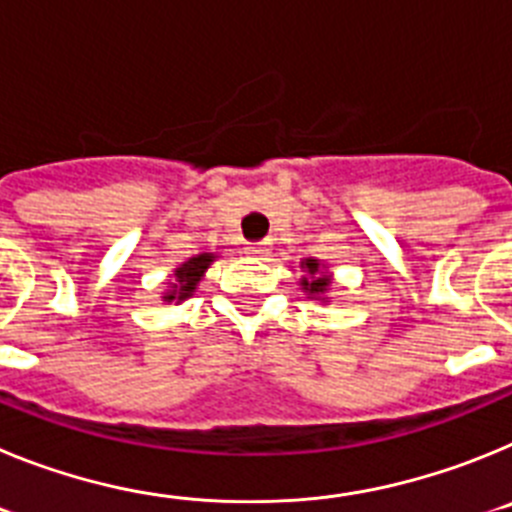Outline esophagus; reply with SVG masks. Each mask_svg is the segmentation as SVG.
Returning <instances> with one entry per match:
<instances>
[{
  "mask_svg": "<svg viewBox=\"0 0 512 512\" xmlns=\"http://www.w3.org/2000/svg\"><path fill=\"white\" fill-rule=\"evenodd\" d=\"M269 251H271V243L269 241L248 243V246H246V253H251L253 259H264V256H269Z\"/></svg>",
  "mask_w": 512,
  "mask_h": 512,
  "instance_id": "1",
  "label": "esophagus"
}]
</instances>
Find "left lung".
I'll return each instance as SVG.
<instances>
[{"mask_svg": "<svg viewBox=\"0 0 512 512\" xmlns=\"http://www.w3.org/2000/svg\"><path fill=\"white\" fill-rule=\"evenodd\" d=\"M302 269H305V277L300 279L302 292H307L310 300L328 302L325 292L330 289V274H325V266L318 259H305L302 261Z\"/></svg>", "mask_w": 512, "mask_h": 512, "instance_id": "left-lung-1", "label": "left lung"}]
</instances>
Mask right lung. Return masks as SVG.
I'll return each mask as SVG.
<instances>
[{
    "mask_svg": "<svg viewBox=\"0 0 512 512\" xmlns=\"http://www.w3.org/2000/svg\"><path fill=\"white\" fill-rule=\"evenodd\" d=\"M215 259V253H200V256H192L189 261H184L174 271V282H169V289L164 292V302H184L187 297H192L197 284L202 282L205 271L210 269V264Z\"/></svg>",
    "mask_w": 512,
    "mask_h": 512,
    "instance_id": "right-lung-1",
    "label": "right lung"
}]
</instances>
